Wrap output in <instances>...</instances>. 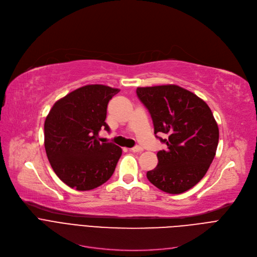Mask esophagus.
I'll list each match as a JSON object with an SVG mask.
<instances>
[{"label": "esophagus", "instance_id": "esophagus-1", "mask_svg": "<svg viewBox=\"0 0 257 257\" xmlns=\"http://www.w3.org/2000/svg\"><path fill=\"white\" fill-rule=\"evenodd\" d=\"M132 152L133 153H142L143 152V148L141 147V146H139V145H137V146H135V147H133L132 149Z\"/></svg>", "mask_w": 257, "mask_h": 257}]
</instances>
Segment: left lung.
<instances>
[{"label":"left lung","mask_w":257,"mask_h":257,"mask_svg":"<svg viewBox=\"0 0 257 257\" xmlns=\"http://www.w3.org/2000/svg\"><path fill=\"white\" fill-rule=\"evenodd\" d=\"M137 95L152 116L155 135L166 150L157 154V167L146 173L158 189L184 193L198 184L212 164L219 128L204 100L177 85L138 87ZM163 132L165 138H158Z\"/></svg>","instance_id":"left-lung-1"}]
</instances>
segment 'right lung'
<instances>
[{"label": "right lung", "mask_w": 257, "mask_h": 257, "mask_svg": "<svg viewBox=\"0 0 257 257\" xmlns=\"http://www.w3.org/2000/svg\"><path fill=\"white\" fill-rule=\"evenodd\" d=\"M119 89L87 85L55 102L44 122V147L57 176L78 191L95 189L112 176L122 149L100 143L109 100Z\"/></svg>", "instance_id": "obj_1"}]
</instances>
